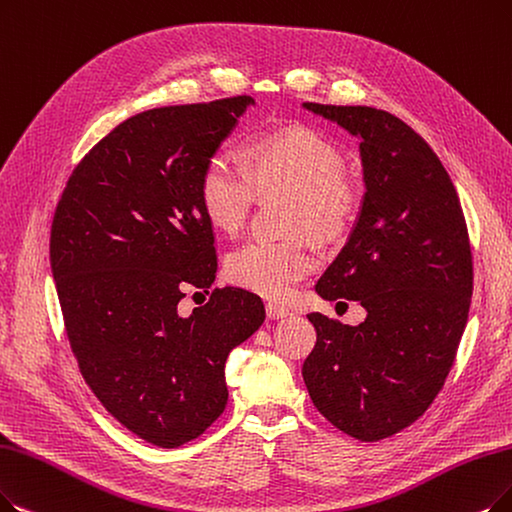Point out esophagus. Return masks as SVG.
<instances>
[{
    "label": "esophagus",
    "instance_id": "obj_1",
    "mask_svg": "<svg viewBox=\"0 0 512 512\" xmlns=\"http://www.w3.org/2000/svg\"><path fill=\"white\" fill-rule=\"evenodd\" d=\"M288 315H290V311L285 309V306H281V304H273V302H269V304H267V317H269L271 321L283 319V317H288Z\"/></svg>",
    "mask_w": 512,
    "mask_h": 512
}]
</instances>
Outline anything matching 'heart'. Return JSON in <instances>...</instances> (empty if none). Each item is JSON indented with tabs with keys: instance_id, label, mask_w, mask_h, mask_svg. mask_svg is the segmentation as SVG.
Segmentation results:
<instances>
[{
	"instance_id": "b5f03b06",
	"label": "heart",
	"mask_w": 512,
	"mask_h": 512,
	"mask_svg": "<svg viewBox=\"0 0 512 512\" xmlns=\"http://www.w3.org/2000/svg\"><path fill=\"white\" fill-rule=\"evenodd\" d=\"M342 157L330 140L298 124L260 134L243 151V170L222 153L212 155L199 176L201 212L214 229H243L256 195H288L290 231H309L321 241L340 239L353 227L361 195L346 178ZM315 256L300 239H254L231 252L227 277L262 298H283L315 271Z\"/></svg>"
}]
</instances>
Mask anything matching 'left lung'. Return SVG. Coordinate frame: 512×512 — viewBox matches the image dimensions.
Masks as SVG:
<instances>
[{
    "mask_svg": "<svg viewBox=\"0 0 512 512\" xmlns=\"http://www.w3.org/2000/svg\"><path fill=\"white\" fill-rule=\"evenodd\" d=\"M302 107L361 140V210L315 290L367 311L359 325L309 315L317 344L302 378L342 433L380 441L428 410L454 365L473 294L466 222L439 157L399 117L372 107Z\"/></svg>",
    "mask_w": 512,
    "mask_h": 512,
    "instance_id": "1",
    "label": "left lung"
}]
</instances>
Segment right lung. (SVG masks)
Segmentation results:
<instances>
[{
	"label": "right lung",
	"mask_w": 512,
	"mask_h": 512,
	"mask_svg": "<svg viewBox=\"0 0 512 512\" xmlns=\"http://www.w3.org/2000/svg\"><path fill=\"white\" fill-rule=\"evenodd\" d=\"M252 96L138 113L77 163L60 197L50 264L79 372L105 410L159 447L197 439L224 412V363L264 321L262 300L185 285L216 279L199 176Z\"/></svg>",
	"instance_id": "add662e5"
}]
</instances>
